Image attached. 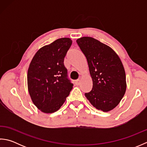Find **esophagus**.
<instances>
[{
    "mask_svg": "<svg viewBox=\"0 0 147 147\" xmlns=\"http://www.w3.org/2000/svg\"><path fill=\"white\" fill-rule=\"evenodd\" d=\"M75 84L76 85H79L80 84V80H77L75 81Z\"/></svg>",
    "mask_w": 147,
    "mask_h": 147,
    "instance_id": "34e87169",
    "label": "esophagus"
}]
</instances>
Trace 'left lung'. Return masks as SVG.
<instances>
[{"instance_id":"8db88e82","label":"left lung","mask_w":147,"mask_h":147,"mask_svg":"<svg viewBox=\"0 0 147 147\" xmlns=\"http://www.w3.org/2000/svg\"><path fill=\"white\" fill-rule=\"evenodd\" d=\"M88 62L93 87L85 95L98 110L108 112L115 108L126 90L123 63L110 47L92 37L76 40Z\"/></svg>"}]
</instances>
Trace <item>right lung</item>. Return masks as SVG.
Listing matches in <instances>:
<instances>
[{
  "mask_svg": "<svg viewBox=\"0 0 147 147\" xmlns=\"http://www.w3.org/2000/svg\"><path fill=\"white\" fill-rule=\"evenodd\" d=\"M71 44L69 38L56 40L40 49L31 61L28 88L33 104L44 113L58 111L73 88L64 64Z\"/></svg>",
  "mask_w": 147,
  "mask_h": 147,
  "instance_id": "obj_1",
  "label": "right lung"
}]
</instances>
